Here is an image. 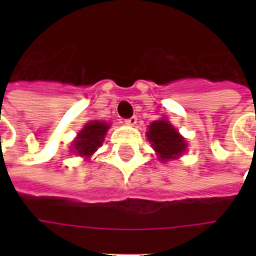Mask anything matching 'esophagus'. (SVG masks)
<instances>
[{"label": "esophagus", "mask_w": 256, "mask_h": 256, "mask_svg": "<svg viewBox=\"0 0 256 256\" xmlns=\"http://www.w3.org/2000/svg\"><path fill=\"white\" fill-rule=\"evenodd\" d=\"M124 123H126L128 126H136V124H137V116L128 118V119H126V120H124Z\"/></svg>", "instance_id": "obj_1"}]
</instances>
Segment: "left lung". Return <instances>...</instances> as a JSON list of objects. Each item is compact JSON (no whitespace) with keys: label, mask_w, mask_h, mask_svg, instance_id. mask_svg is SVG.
Listing matches in <instances>:
<instances>
[{"label":"left lung","mask_w":256,"mask_h":256,"mask_svg":"<svg viewBox=\"0 0 256 256\" xmlns=\"http://www.w3.org/2000/svg\"><path fill=\"white\" fill-rule=\"evenodd\" d=\"M146 138L156 150L160 162L178 159L186 150V141L167 119L155 120L150 124Z\"/></svg>","instance_id":"1"}]
</instances>
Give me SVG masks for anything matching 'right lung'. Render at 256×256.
I'll return each instance as SVG.
<instances>
[{"instance_id":"1","label":"right lung","mask_w":256,"mask_h":256,"mask_svg":"<svg viewBox=\"0 0 256 256\" xmlns=\"http://www.w3.org/2000/svg\"><path fill=\"white\" fill-rule=\"evenodd\" d=\"M108 128L110 124L106 122L92 120L86 123L84 128L78 133L75 141L71 144V148L79 156L90 158L97 150V148L102 145Z\"/></svg>"}]
</instances>
